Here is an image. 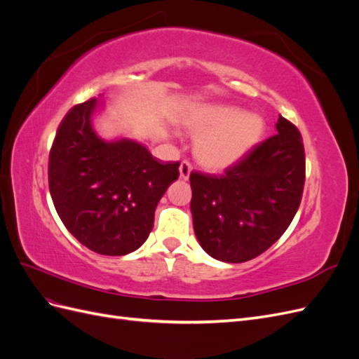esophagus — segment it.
Listing matches in <instances>:
<instances>
[{
    "label": "esophagus",
    "mask_w": 359,
    "mask_h": 359,
    "mask_svg": "<svg viewBox=\"0 0 359 359\" xmlns=\"http://www.w3.org/2000/svg\"><path fill=\"white\" fill-rule=\"evenodd\" d=\"M190 172H191L190 161H187V160L181 161V165H180V178L181 180H189Z\"/></svg>",
    "instance_id": "obj_1"
}]
</instances>
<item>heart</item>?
I'll return each instance as SVG.
<instances>
[{"label":"heart","instance_id":"1","mask_svg":"<svg viewBox=\"0 0 359 359\" xmlns=\"http://www.w3.org/2000/svg\"><path fill=\"white\" fill-rule=\"evenodd\" d=\"M184 126L199 135L194 154L202 166L224 170L245 158L262 139L265 121L231 104H208L191 111Z\"/></svg>","mask_w":359,"mask_h":359}]
</instances>
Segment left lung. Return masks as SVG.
<instances>
[{
	"mask_svg": "<svg viewBox=\"0 0 359 359\" xmlns=\"http://www.w3.org/2000/svg\"><path fill=\"white\" fill-rule=\"evenodd\" d=\"M277 135L222 177L191 172L193 229L211 257L241 264L273 245L295 217L306 181L298 128L283 116Z\"/></svg>",
	"mask_w": 359,
	"mask_h": 359,
	"instance_id": "left-lung-1",
	"label": "left lung"
}]
</instances>
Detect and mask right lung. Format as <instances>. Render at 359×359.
<instances>
[{
	"label": "right lung",
	"instance_id": "add662e5",
	"mask_svg": "<svg viewBox=\"0 0 359 359\" xmlns=\"http://www.w3.org/2000/svg\"><path fill=\"white\" fill-rule=\"evenodd\" d=\"M102 99L64 116L49 154V190L67 231L93 252L124 256L153 231L158 201L178 180V161L160 163L135 139H103L93 118Z\"/></svg>",
	"mask_w": 359,
	"mask_h": 359
}]
</instances>
